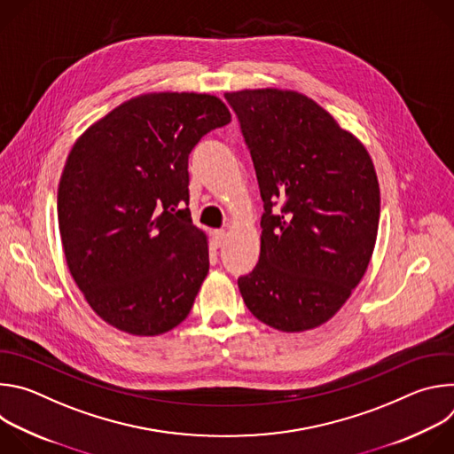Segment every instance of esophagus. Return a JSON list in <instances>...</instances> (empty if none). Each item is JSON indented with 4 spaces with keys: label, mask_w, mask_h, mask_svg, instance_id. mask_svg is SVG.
Listing matches in <instances>:
<instances>
[{
    "label": "esophagus",
    "mask_w": 454,
    "mask_h": 454,
    "mask_svg": "<svg viewBox=\"0 0 454 454\" xmlns=\"http://www.w3.org/2000/svg\"><path fill=\"white\" fill-rule=\"evenodd\" d=\"M226 239V230H214L212 231V240H214V246L219 247Z\"/></svg>",
    "instance_id": "esophagus-1"
}]
</instances>
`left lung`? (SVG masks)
Returning a JSON list of instances; mask_svg holds the SVG:
<instances>
[{"instance_id": "8db88e82", "label": "left lung", "mask_w": 454, "mask_h": 454, "mask_svg": "<svg viewBox=\"0 0 454 454\" xmlns=\"http://www.w3.org/2000/svg\"><path fill=\"white\" fill-rule=\"evenodd\" d=\"M256 170L264 215L261 258L239 278L249 312L282 333L329 321L373 253L380 192L364 145L293 90L224 93ZM280 200L283 212L272 214Z\"/></svg>"}]
</instances>
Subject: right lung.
Segmentation results:
<instances>
[{
	"mask_svg": "<svg viewBox=\"0 0 454 454\" xmlns=\"http://www.w3.org/2000/svg\"><path fill=\"white\" fill-rule=\"evenodd\" d=\"M226 104L208 93H144L91 123L57 190L68 270L111 327L160 336L188 316L208 275V237L192 224L188 154Z\"/></svg>",
	"mask_w": 454,
	"mask_h": 454,
	"instance_id": "add662e5",
	"label": "right lung"
}]
</instances>
